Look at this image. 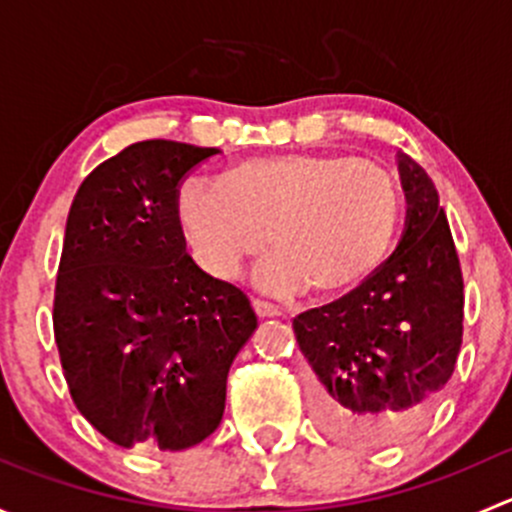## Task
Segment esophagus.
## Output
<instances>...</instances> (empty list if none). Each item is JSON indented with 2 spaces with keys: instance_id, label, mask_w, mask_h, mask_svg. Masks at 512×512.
<instances>
[{
  "instance_id": "1",
  "label": "esophagus",
  "mask_w": 512,
  "mask_h": 512,
  "mask_svg": "<svg viewBox=\"0 0 512 512\" xmlns=\"http://www.w3.org/2000/svg\"><path fill=\"white\" fill-rule=\"evenodd\" d=\"M252 309H255V314L260 319H270V317H277V314H280V309H277L275 304L265 302V299H252Z\"/></svg>"
}]
</instances>
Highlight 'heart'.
Listing matches in <instances>:
<instances>
[{
  "label": "heart",
  "mask_w": 512,
  "mask_h": 512,
  "mask_svg": "<svg viewBox=\"0 0 512 512\" xmlns=\"http://www.w3.org/2000/svg\"><path fill=\"white\" fill-rule=\"evenodd\" d=\"M175 220L193 260L215 280H232L270 242L275 252L257 270L262 287L332 294L384 260L401 220V190L371 160L272 153L232 163L218 183L185 180Z\"/></svg>",
  "instance_id": "1"
}]
</instances>
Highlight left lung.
Returning <instances> with one entry per match:
<instances>
[{
    "instance_id": "1",
    "label": "left lung",
    "mask_w": 512,
    "mask_h": 512,
    "mask_svg": "<svg viewBox=\"0 0 512 512\" xmlns=\"http://www.w3.org/2000/svg\"><path fill=\"white\" fill-rule=\"evenodd\" d=\"M406 225L359 287L294 317L324 433L354 446L414 436L436 409L463 342V275L426 170L399 153Z\"/></svg>"
}]
</instances>
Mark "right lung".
I'll list each match as a JSON object with an SVG mask.
<instances>
[{
    "instance_id": "add662e5",
    "label": "right lung",
    "mask_w": 512,
    "mask_h": 512,
    "mask_svg": "<svg viewBox=\"0 0 512 512\" xmlns=\"http://www.w3.org/2000/svg\"><path fill=\"white\" fill-rule=\"evenodd\" d=\"M220 153L141 141L86 175L66 220L54 337L71 399L121 448L183 451L223 421L250 299L185 252L175 193Z\"/></svg>"
}]
</instances>
